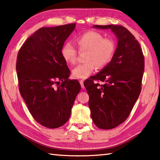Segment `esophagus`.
<instances>
[{
	"instance_id": "1",
	"label": "esophagus",
	"mask_w": 160,
	"mask_h": 160,
	"mask_svg": "<svg viewBox=\"0 0 160 160\" xmlns=\"http://www.w3.org/2000/svg\"><path fill=\"white\" fill-rule=\"evenodd\" d=\"M80 83L81 88H82V89L85 88V86H84V81L83 80H80Z\"/></svg>"
}]
</instances>
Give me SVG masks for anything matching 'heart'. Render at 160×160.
Segmentation results:
<instances>
[{
    "label": "heart",
    "instance_id": "b5f03b06",
    "mask_svg": "<svg viewBox=\"0 0 160 160\" xmlns=\"http://www.w3.org/2000/svg\"><path fill=\"white\" fill-rule=\"evenodd\" d=\"M80 51H87L86 63L78 65L72 70V76L78 79H85L95 70L103 68L113 58L116 44L111 37H104L97 32L90 31L81 34L76 39ZM61 55L65 61L70 64L76 63L78 51L70 42H66L61 48Z\"/></svg>",
    "mask_w": 160,
    "mask_h": 160
}]
</instances>
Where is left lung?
<instances>
[{"label":"left lung","instance_id":"1","mask_svg":"<svg viewBox=\"0 0 160 160\" xmlns=\"http://www.w3.org/2000/svg\"><path fill=\"white\" fill-rule=\"evenodd\" d=\"M94 27L111 29L118 40L112 61L84 82L94 123L101 129H112L126 120L138 98L145 58L139 42L126 28L114 25ZM95 81L105 83L102 85Z\"/></svg>","mask_w":160,"mask_h":160}]
</instances>
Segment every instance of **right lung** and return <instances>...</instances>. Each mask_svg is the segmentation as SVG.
<instances>
[{"mask_svg": "<svg viewBox=\"0 0 160 160\" xmlns=\"http://www.w3.org/2000/svg\"><path fill=\"white\" fill-rule=\"evenodd\" d=\"M75 25L40 28L18 53L16 70L21 96L35 121L48 128L67 122L81 89L77 80L68 79L70 70L61 55L64 42Z\"/></svg>", "mask_w": 160, "mask_h": 160, "instance_id": "add662e5", "label": "right lung"}]
</instances>
